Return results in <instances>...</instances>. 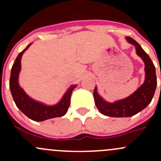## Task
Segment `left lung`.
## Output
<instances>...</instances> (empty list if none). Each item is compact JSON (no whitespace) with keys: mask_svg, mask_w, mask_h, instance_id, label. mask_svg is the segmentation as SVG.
<instances>
[{"mask_svg":"<svg viewBox=\"0 0 161 161\" xmlns=\"http://www.w3.org/2000/svg\"><path fill=\"white\" fill-rule=\"evenodd\" d=\"M126 40L131 44L135 45L136 53L145 63V82L130 97L113 103L104 101L98 95L97 88H95L93 96L96 106L100 113L106 116L122 118L136 114L148 106L153 97L157 87L156 69L152 60L136 40L129 36L126 37Z\"/></svg>","mask_w":161,"mask_h":161,"instance_id":"8db88e82","label":"left lung"}]
</instances>
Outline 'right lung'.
I'll use <instances>...</instances> for the list:
<instances>
[{
	"mask_svg": "<svg viewBox=\"0 0 161 161\" xmlns=\"http://www.w3.org/2000/svg\"><path fill=\"white\" fill-rule=\"evenodd\" d=\"M31 45L29 44L25 50H22L16 58L11 71L10 90L13 100L19 110L26 115L29 118L36 121H42L50 118L62 117L67 113L70 106L71 92L75 86H72L65 92L62 100L55 106H46L41 103L35 101L25 94L23 90L19 86L18 82L19 71L21 69V58L22 54Z\"/></svg>",
	"mask_w": 161,
	"mask_h": 161,
	"instance_id": "1",
	"label": "right lung"
}]
</instances>
